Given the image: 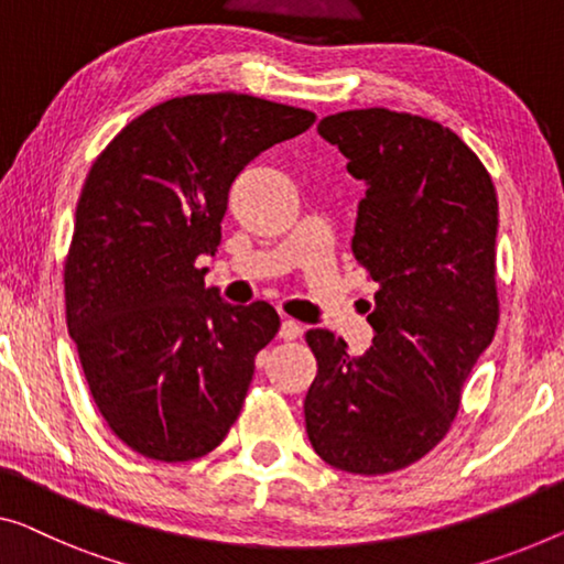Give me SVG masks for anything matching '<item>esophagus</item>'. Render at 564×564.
Returning <instances> with one entry per match:
<instances>
[{"label": "esophagus", "mask_w": 564, "mask_h": 564, "mask_svg": "<svg viewBox=\"0 0 564 564\" xmlns=\"http://www.w3.org/2000/svg\"><path fill=\"white\" fill-rule=\"evenodd\" d=\"M301 332H304V329H301V324H299V322H293V318H283L279 336H281L283 341H291V339H299Z\"/></svg>", "instance_id": "34e87169"}]
</instances>
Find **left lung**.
Here are the masks:
<instances>
[{"instance_id":"left-lung-1","label":"left lung","mask_w":564,"mask_h":564,"mask_svg":"<svg viewBox=\"0 0 564 564\" xmlns=\"http://www.w3.org/2000/svg\"><path fill=\"white\" fill-rule=\"evenodd\" d=\"M318 133L367 184L351 253L377 293L362 357L329 329L306 332L318 367L306 433L334 468L392 474L445 438L497 332V189L481 159L423 116L359 108L326 116Z\"/></svg>"}]
</instances>
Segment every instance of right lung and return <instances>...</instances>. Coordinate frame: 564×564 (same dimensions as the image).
I'll return each instance as SVG.
<instances>
[{
	"instance_id": "add662e5",
	"label": "right lung",
	"mask_w": 564,
	"mask_h": 564,
	"mask_svg": "<svg viewBox=\"0 0 564 564\" xmlns=\"http://www.w3.org/2000/svg\"><path fill=\"white\" fill-rule=\"evenodd\" d=\"M314 121L246 94L182 96L90 166L65 258L67 332L100 415L141 456L199 458L238 420L281 318L265 301H223L197 258L220 246L235 176Z\"/></svg>"
}]
</instances>
